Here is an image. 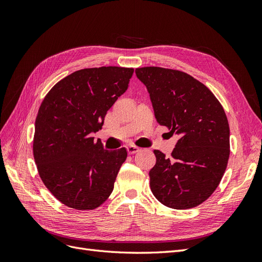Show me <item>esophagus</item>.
Here are the masks:
<instances>
[{"mask_svg": "<svg viewBox=\"0 0 262 262\" xmlns=\"http://www.w3.org/2000/svg\"><path fill=\"white\" fill-rule=\"evenodd\" d=\"M126 150H128V154L132 155V154H136L137 152H139L140 148L138 146H134V145H129L126 146Z\"/></svg>", "mask_w": 262, "mask_h": 262, "instance_id": "obj_1", "label": "esophagus"}]
</instances>
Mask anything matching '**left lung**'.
<instances>
[{
  "mask_svg": "<svg viewBox=\"0 0 262 262\" xmlns=\"http://www.w3.org/2000/svg\"><path fill=\"white\" fill-rule=\"evenodd\" d=\"M136 74L148 91L157 122L179 137L170 157L154 149L150 190L171 209L196 207L220 185L229 157V125L207 86L178 70L145 67Z\"/></svg>",
  "mask_w": 262,
  "mask_h": 262,
  "instance_id": "left-lung-1",
  "label": "left lung"
}]
</instances>
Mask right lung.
Instances as JSON below:
<instances>
[{
    "label": "right lung",
    "instance_id": "add662e5",
    "mask_svg": "<svg viewBox=\"0 0 262 262\" xmlns=\"http://www.w3.org/2000/svg\"><path fill=\"white\" fill-rule=\"evenodd\" d=\"M132 68L78 70L46 95L35 122L34 158L45 186L71 209L89 211L114 190L126 149H104L91 134L101 129L108 110L128 90Z\"/></svg>",
    "mask_w": 262,
    "mask_h": 262
}]
</instances>
